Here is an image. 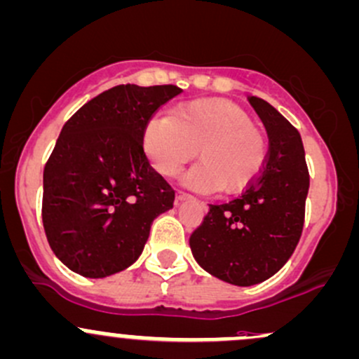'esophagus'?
I'll list each match as a JSON object with an SVG mask.
<instances>
[{"mask_svg": "<svg viewBox=\"0 0 359 359\" xmlns=\"http://www.w3.org/2000/svg\"><path fill=\"white\" fill-rule=\"evenodd\" d=\"M191 198H192V196H189V194H186V192L179 191V192H177V196H175V201H177V203H184V201H189Z\"/></svg>", "mask_w": 359, "mask_h": 359, "instance_id": "obj_1", "label": "esophagus"}]
</instances>
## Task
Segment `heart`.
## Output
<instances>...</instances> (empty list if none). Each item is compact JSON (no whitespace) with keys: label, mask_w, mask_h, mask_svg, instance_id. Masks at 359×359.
Returning a JSON list of instances; mask_svg holds the SVG:
<instances>
[{"label":"heart","mask_w":359,"mask_h":359,"mask_svg":"<svg viewBox=\"0 0 359 359\" xmlns=\"http://www.w3.org/2000/svg\"><path fill=\"white\" fill-rule=\"evenodd\" d=\"M144 151L161 177L172 179L199 149V163L184 177L198 192L235 194L259 177L267 141L231 102L204 98L180 105L172 117H155L144 129Z\"/></svg>","instance_id":"b5f03b06"}]
</instances>
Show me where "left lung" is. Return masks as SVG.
<instances>
[{
  "label": "left lung",
  "mask_w": 359,
  "mask_h": 359,
  "mask_svg": "<svg viewBox=\"0 0 359 359\" xmlns=\"http://www.w3.org/2000/svg\"><path fill=\"white\" fill-rule=\"evenodd\" d=\"M262 121L271 147L257 179L210 212L189 238L196 262L235 286H254L288 262L303 230L309 170L297 129L273 105L247 97Z\"/></svg>",
  "instance_id": "left-lung-1"
}]
</instances>
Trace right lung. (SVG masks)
Listing matches in <instances>:
<instances>
[{
	"label": "right lung",
	"mask_w": 359,
	"mask_h": 359,
	"mask_svg": "<svg viewBox=\"0 0 359 359\" xmlns=\"http://www.w3.org/2000/svg\"><path fill=\"white\" fill-rule=\"evenodd\" d=\"M182 90L119 85L78 110L44 168L42 222L56 257L85 278H107L137 261L151 224L175 191L149 165V117Z\"/></svg>",
	"instance_id": "1"
}]
</instances>
